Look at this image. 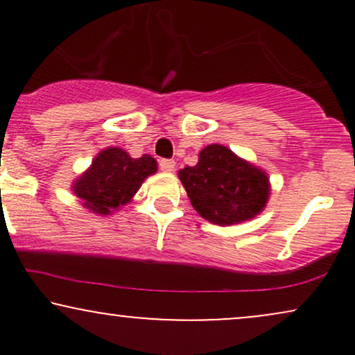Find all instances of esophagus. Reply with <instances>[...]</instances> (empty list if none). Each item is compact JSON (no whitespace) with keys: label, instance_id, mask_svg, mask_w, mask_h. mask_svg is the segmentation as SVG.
Wrapping results in <instances>:
<instances>
[{"label":"esophagus","instance_id":"34e87169","mask_svg":"<svg viewBox=\"0 0 355 355\" xmlns=\"http://www.w3.org/2000/svg\"><path fill=\"white\" fill-rule=\"evenodd\" d=\"M158 166H160V170H164V172H173L175 162L168 160V158H162V160L158 162Z\"/></svg>","mask_w":355,"mask_h":355}]
</instances>
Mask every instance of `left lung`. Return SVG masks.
I'll list each match as a JSON object with an SVG mask.
<instances>
[{"label": "left lung", "instance_id": "obj_1", "mask_svg": "<svg viewBox=\"0 0 355 355\" xmlns=\"http://www.w3.org/2000/svg\"><path fill=\"white\" fill-rule=\"evenodd\" d=\"M191 207L211 223L234 225L263 210L270 183L263 170L242 160L223 145H209L198 164L178 172Z\"/></svg>", "mask_w": 355, "mask_h": 355}]
</instances>
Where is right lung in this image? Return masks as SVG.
<instances>
[{
	"label": "right lung",
	"mask_w": 355,
	"mask_h": 355,
	"mask_svg": "<svg viewBox=\"0 0 355 355\" xmlns=\"http://www.w3.org/2000/svg\"><path fill=\"white\" fill-rule=\"evenodd\" d=\"M155 172L157 162L150 155L132 158L125 150L110 146L76 178L73 191L93 214L110 215L132 200L145 178Z\"/></svg>",
	"instance_id": "1"
}]
</instances>
